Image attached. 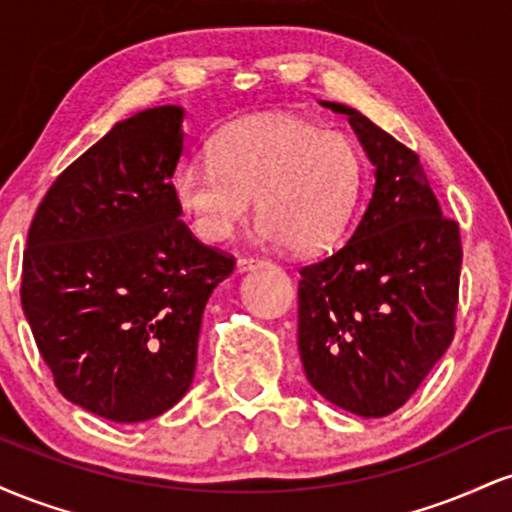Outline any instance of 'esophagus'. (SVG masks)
<instances>
[{"label": "esophagus", "mask_w": 512, "mask_h": 512, "mask_svg": "<svg viewBox=\"0 0 512 512\" xmlns=\"http://www.w3.org/2000/svg\"><path fill=\"white\" fill-rule=\"evenodd\" d=\"M262 264H267V262L260 260V257H250V255H243V257H238V262H236V269H238V272H248V269L262 267Z\"/></svg>", "instance_id": "1"}]
</instances>
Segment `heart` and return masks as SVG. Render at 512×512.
Returning a JSON list of instances; mask_svg holds the SVG:
<instances>
[{"instance_id":"b5f03b06","label":"heart","mask_w":512,"mask_h":512,"mask_svg":"<svg viewBox=\"0 0 512 512\" xmlns=\"http://www.w3.org/2000/svg\"><path fill=\"white\" fill-rule=\"evenodd\" d=\"M361 185L354 142L293 115L233 122L211 142V161L187 158L173 173L175 199L199 238H231L255 199L260 236L293 252L322 250L342 236Z\"/></svg>"}]
</instances>
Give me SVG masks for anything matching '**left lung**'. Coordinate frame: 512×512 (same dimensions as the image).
Listing matches in <instances>:
<instances>
[{
    "instance_id": "1",
    "label": "left lung",
    "mask_w": 512,
    "mask_h": 512,
    "mask_svg": "<svg viewBox=\"0 0 512 512\" xmlns=\"http://www.w3.org/2000/svg\"><path fill=\"white\" fill-rule=\"evenodd\" d=\"M320 105L349 117L375 185L351 238L301 269L298 351L327 402L378 419L414 395L452 342L460 226L443 216L414 151L349 105Z\"/></svg>"
}]
</instances>
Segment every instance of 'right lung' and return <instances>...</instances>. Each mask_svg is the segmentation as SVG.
<instances>
[{"label": "right lung", "instance_id": "1", "mask_svg": "<svg viewBox=\"0 0 512 512\" xmlns=\"http://www.w3.org/2000/svg\"><path fill=\"white\" fill-rule=\"evenodd\" d=\"M182 120L158 105L117 122L52 182L23 252V315L57 390L117 424L190 390L204 305L236 267L180 221Z\"/></svg>", "mask_w": 512, "mask_h": 512}]
</instances>
